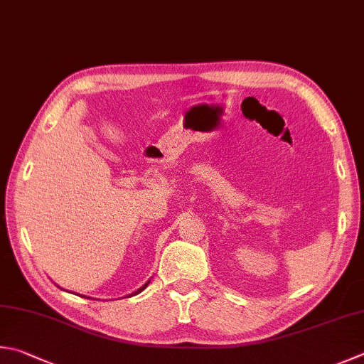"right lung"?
Instances as JSON below:
<instances>
[{
    "label": "right lung",
    "instance_id": "obj_1",
    "mask_svg": "<svg viewBox=\"0 0 364 364\" xmlns=\"http://www.w3.org/2000/svg\"><path fill=\"white\" fill-rule=\"evenodd\" d=\"M149 282H150V280H149ZM149 282H147V284H144V285H142V287H141V289H139V290H138V291H136V293H134V294H138V293H141V291H142V290H144V289H146V287H147V285H149ZM79 296H82V294H79ZM129 296H132V294H129Z\"/></svg>",
    "mask_w": 364,
    "mask_h": 364
}]
</instances>
